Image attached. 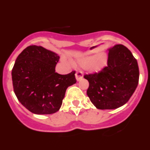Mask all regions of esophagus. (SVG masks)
I'll use <instances>...</instances> for the list:
<instances>
[{
    "label": "esophagus",
    "mask_w": 150,
    "mask_h": 150,
    "mask_svg": "<svg viewBox=\"0 0 150 150\" xmlns=\"http://www.w3.org/2000/svg\"><path fill=\"white\" fill-rule=\"evenodd\" d=\"M75 76H76V79L77 81H79V80H80V79H83V74L82 71H77L76 72V74H75Z\"/></svg>",
    "instance_id": "34e87169"
}]
</instances>
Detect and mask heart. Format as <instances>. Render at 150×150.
I'll return each mask as SVG.
<instances>
[{
    "label": "heart",
    "instance_id": "b5f03b06",
    "mask_svg": "<svg viewBox=\"0 0 150 150\" xmlns=\"http://www.w3.org/2000/svg\"><path fill=\"white\" fill-rule=\"evenodd\" d=\"M107 56L104 52H100L94 57H86L78 60V64L86 67L88 71H98L107 64Z\"/></svg>",
    "mask_w": 150,
    "mask_h": 150
}]
</instances>
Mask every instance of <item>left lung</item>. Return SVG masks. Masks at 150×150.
Returning <instances> with one entry per match:
<instances>
[{
  "instance_id": "1",
  "label": "left lung",
  "mask_w": 150,
  "mask_h": 150,
  "mask_svg": "<svg viewBox=\"0 0 150 150\" xmlns=\"http://www.w3.org/2000/svg\"><path fill=\"white\" fill-rule=\"evenodd\" d=\"M84 78L89 83L87 95L98 109H116L126 104L138 85L137 59L126 46L116 45L109 50L107 67Z\"/></svg>"
}]
</instances>
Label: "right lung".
I'll use <instances>...</instances> for the list:
<instances>
[{"mask_svg": "<svg viewBox=\"0 0 150 150\" xmlns=\"http://www.w3.org/2000/svg\"><path fill=\"white\" fill-rule=\"evenodd\" d=\"M59 56L35 45L28 46L12 70L13 90L21 104L35 114H52L60 109L67 87L76 83L75 71L55 72Z\"/></svg>", "mask_w": 150, "mask_h": 150, "instance_id": "right-lung-1", "label": "right lung"}]
</instances>
